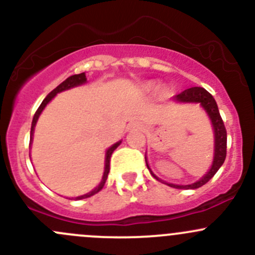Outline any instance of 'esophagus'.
Returning a JSON list of instances; mask_svg holds the SVG:
<instances>
[{"mask_svg": "<svg viewBox=\"0 0 255 255\" xmlns=\"http://www.w3.org/2000/svg\"><path fill=\"white\" fill-rule=\"evenodd\" d=\"M132 127H133V128H137V129H140V128H142L143 126L140 125V123H133Z\"/></svg>", "mask_w": 255, "mask_h": 255, "instance_id": "34e87169", "label": "esophagus"}]
</instances>
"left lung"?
I'll return each mask as SVG.
<instances>
[{
    "label": "left lung",
    "mask_w": 255,
    "mask_h": 255,
    "mask_svg": "<svg viewBox=\"0 0 255 255\" xmlns=\"http://www.w3.org/2000/svg\"><path fill=\"white\" fill-rule=\"evenodd\" d=\"M174 101L177 102H197V104L201 105L204 107L205 111L207 112L208 117H210L211 122H212L213 130H215V156H213L212 166H211L210 171L205 175L202 179H200L199 181L194 182V184L190 185H174V184H168L169 186L175 187V189H199L202 185H205L206 182L210 181L212 179L213 175L218 171V169L222 166V164L225 163L226 154H227V130H226L225 123H223L222 117H221L220 111H218L217 104H216L215 99H213L212 95L210 92L206 91L204 87H191V89H187L185 91L180 92L179 95H176L174 97ZM146 163V158H145ZM146 166L149 165L146 163ZM150 170V169H149ZM150 174L155 179H158L153 173ZM159 180V179H158ZM161 181V180H160Z\"/></svg>",
    "instance_id": "8db88e82"
}]
</instances>
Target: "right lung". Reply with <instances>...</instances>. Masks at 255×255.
<instances>
[{"label":"right lung","mask_w":255,"mask_h":255,"mask_svg":"<svg viewBox=\"0 0 255 255\" xmlns=\"http://www.w3.org/2000/svg\"><path fill=\"white\" fill-rule=\"evenodd\" d=\"M86 82V75H85V73H81V74H78V75H73V76H69L68 79L65 80V81L61 82L59 86H56L55 89L53 90V91L50 92V94L48 95L47 97H45L44 100H43V102L40 104V106L38 107L37 112L34 113V117H33V121H32V127H30V142H29V146L30 144H32V139H33V133H34V127H35V123H37L38 118H39L40 113H42L43 110H44V107L47 106L49 104V101H50L51 99H53L54 96H55L56 94H59V92L61 91H65V90H69L71 89V87H75V86H79V85H82ZM121 144V140L120 142H117L116 144H113L111 148L107 149L106 151V159H105V171H104V176H102V180L101 182H100L99 186L96 187V189H94L92 191L87 192V194L82 195V196H78L75 197V200H82V199H87V197L92 196V195L97 194V192L100 191V190H102V187H104L105 182H106L107 180V176H109V173H110V160H111V155L112 153L115 151V149L117 148L118 145ZM30 156V155H29Z\"/></svg>","instance_id":"add662e5"}]
</instances>
